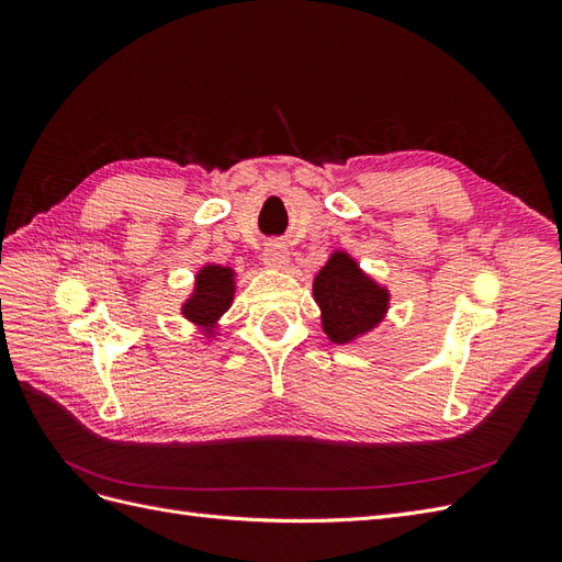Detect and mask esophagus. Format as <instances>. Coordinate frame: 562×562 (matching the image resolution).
Listing matches in <instances>:
<instances>
[{"label":"esophagus","mask_w":562,"mask_h":562,"mask_svg":"<svg viewBox=\"0 0 562 562\" xmlns=\"http://www.w3.org/2000/svg\"><path fill=\"white\" fill-rule=\"evenodd\" d=\"M262 262L269 269L281 271L288 267V262H291V252H288V248L281 241H271V244H267V248L262 252Z\"/></svg>","instance_id":"obj_1"}]
</instances>
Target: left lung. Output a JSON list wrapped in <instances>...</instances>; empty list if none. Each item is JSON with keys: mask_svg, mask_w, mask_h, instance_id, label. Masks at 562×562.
I'll return each instance as SVG.
<instances>
[{"mask_svg": "<svg viewBox=\"0 0 562 562\" xmlns=\"http://www.w3.org/2000/svg\"><path fill=\"white\" fill-rule=\"evenodd\" d=\"M321 307V328L335 345L359 342L386 318L391 293L347 250H333L312 283Z\"/></svg>", "mask_w": 562, "mask_h": 562, "instance_id": "obj_1", "label": "left lung"}]
</instances>
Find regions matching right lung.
Here are the masks:
<instances>
[{"label":"right lung","instance_id":"obj_1","mask_svg":"<svg viewBox=\"0 0 562 562\" xmlns=\"http://www.w3.org/2000/svg\"><path fill=\"white\" fill-rule=\"evenodd\" d=\"M236 295V271L225 265L206 262L194 277L192 293L180 304V314L209 339L220 335V318Z\"/></svg>","mask_w":562,"mask_h":562}]
</instances>
